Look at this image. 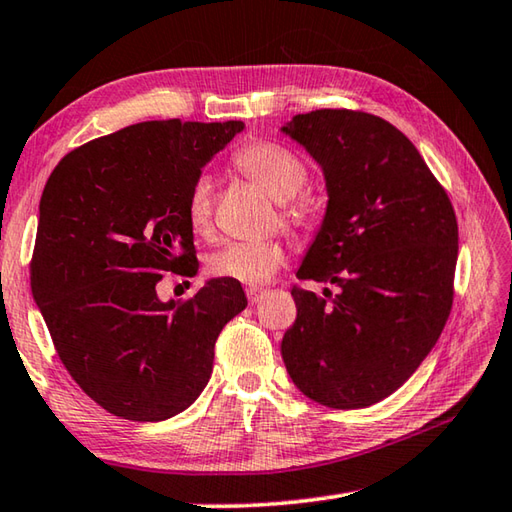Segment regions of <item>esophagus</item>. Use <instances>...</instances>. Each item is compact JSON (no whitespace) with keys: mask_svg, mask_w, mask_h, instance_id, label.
<instances>
[{"mask_svg":"<svg viewBox=\"0 0 512 512\" xmlns=\"http://www.w3.org/2000/svg\"><path fill=\"white\" fill-rule=\"evenodd\" d=\"M264 295H266V291H262V288H250V291H248V300H250V304H257L259 300H262Z\"/></svg>","mask_w":512,"mask_h":512,"instance_id":"esophagus-1","label":"esophagus"}]
</instances>
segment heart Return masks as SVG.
<instances>
[{"instance_id": "b5f03b06", "label": "heart", "mask_w": 512, "mask_h": 512, "mask_svg": "<svg viewBox=\"0 0 512 512\" xmlns=\"http://www.w3.org/2000/svg\"><path fill=\"white\" fill-rule=\"evenodd\" d=\"M237 170L257 183L277 201L300 194L309 181V167L288 147L273 141H255L232 156ZM185 217L194 235H206L212 224V181L208 176L194 181L185 203ZM286 262V248L280 239L235 241L212 253L208 271L219 280L244 286H262Z\"/></svg>"}]
</instances>
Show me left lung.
<instances>
[{"label": "left lung", "instance_id": "1", "mask_svg": "<svg viewBox=\"0 0 512 512\" xmlns=\"http://www.w3.org/2000/svg\"><path fill=\"white\" fill-rule=\"evenodd\" d=\"M322 167L327 212L282 338L288 376L311 401L358 410L394 394L439 340L452 309L459 228L448 192L410 138L387 120L315 109L282 127Z\"/></svg>", "mask_w": 512, "mask_h": 512}]
</instances>
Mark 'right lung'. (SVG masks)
Instances as JSON below:
<instances>
[{"instance_id": "1", "label": "right lung", "mask_w": 512, "mask_h": 512, "mask_svg": "<svg viewBox=\"0 0 512 512\" xmlns=\"http://www.w3.org/2000/svg\"><path fill=\"white\" fill-rule=\"evenodd\" d=\"M241 129L136 123L69 152L44 185L33 300L62 365L109 414L156 423L190 407L221 329L246 309L241 284L219 277L185 302L156 295L165 273H197L185 203Z\"/></svg>"}]
</instances>
